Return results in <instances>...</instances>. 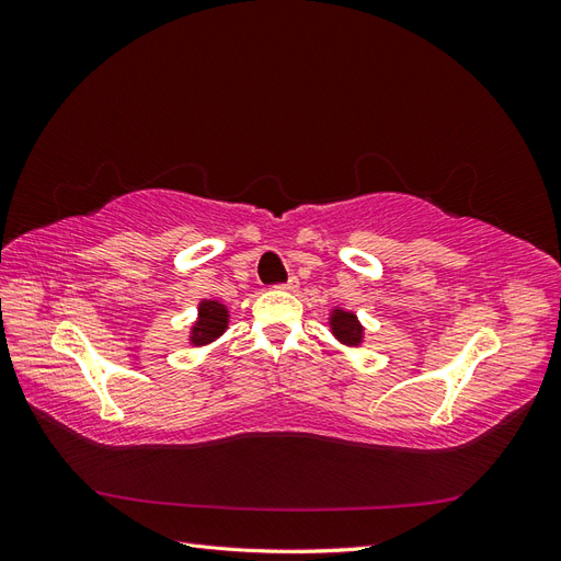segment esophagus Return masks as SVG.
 <instances>
[{
  "label": "esophagus",
  "instance_id": "34e87169",
  "mask_svg": "<svg viewBox=\"0 0 561 561\" xmlns=\"http://www.w3.org/2000/svg\"><path fill=\"white\" fill-rule=\"evenodd\" d=\"M280 290H287V293H297V290H299V280L293 276L290 280H287V283H283V285H280Z\"/></svg>",
  "mask_w": 561,
  "mask_h": 561
}]
</instances>
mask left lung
Here are the masks:
<instances>
[{
	"mask_svg": "<svg viewBox=\"0 0 561 561\" xmlns=\"http://www.w3.org/2000/svg\"><path fill=\"white\" fill-rule=\"evenodd\" d=\"M328 322H330V332L339 344L351 346V348L363 346L365 328L360 318L355 316V311H348L344 307H332Z\"/></svg>",
	"mask_w": 561,
	"mask_h": 561,
	"instance_id": "obj_1",
	"label": "left lung"
}]
</instances>
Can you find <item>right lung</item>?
I'll list each match as a JSON object with an SVG mask.
<instances>
[{
    "mask_svg": "<svg viewBox=\"0 0 561 561\" xmlns=\"http://www.w3.org/2000/svg\"><path fill=\"white\" fill-rule=\"evenodd\" d=\"M198 316L190 328V344L194 348L208 346L215 339L222 336L229 328V309L227 304L219 299H201L198 301Z\"/></svg>",
    "mask_w": 561,
    "mask_h": 561,
    "instance_id": "1",
    "label": "right lung"
}]
</instances>
